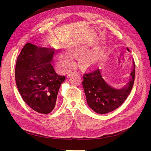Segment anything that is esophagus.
<instances>
[{"label": "esophagus", "mask_w": 151, "mask_h": 151, "mask_svg": "<svg viewBox=\"0 0 151 151\" xmlns=\"http://www.w3.org/2000/svg\"><path fill=\"white\" fill-rule=\"evenodd\" d=\"M72 73H74V72H70V73H68V77H70V75L72 74Z\"/></svg>", "instance_id": "obj_1"}]
</instances>
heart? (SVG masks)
Here are the masks:
<instances>
[{"instance_id":"1","label":"heart","mask_w":151,"mask_h":151,"mask_svg":"<svg viewBox=\"0 0 151 151\" xmlns=\"http://www.w3.org/2000/svg\"><path fill=\"white\" fill-rule=\"evenodd\" d=\"M70 52L72 55H76L81 53L82 52V50L81 49H74L70 50ZM96 55H95L94 54H89L84 57L82 61H83L84 65H90L95 63V62L96 61ZM60 62L63 67L68 68L72 65V58L67 54H63L60 57Z\"/></svg>"}]
</instances>
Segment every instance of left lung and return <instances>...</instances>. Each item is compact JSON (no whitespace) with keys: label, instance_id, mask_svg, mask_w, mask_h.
I'll use <instances>...</instances> for the list:
<instances>
[{"label":"left lung","instance_id":"1","mask_svg":"<svg viewBox=\"0 0 151 151\" xmlns=\"http://www.w3.org/2000/svg\"><path fill=\"white\" fill-rule=\"evenodd\" d=\"M129 50V48H127ZM131 72L132 78L127 87L118 90L111 88L102 78L99 69H91L83 75V86L89 107L99 114L115 110L124 103L129 95L135 80V63Z\"/></svg>","mask_w":151,"mask_h":151}]
</instances>
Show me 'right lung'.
<instances>
[{"label":"right lung","instance_id":"right-lung-1","mask_svg":"<svg viewBox=\"0 0 151 151\" xmlns=\"http://www.w3.org/2000/svg\"><path fill=\"white\" fill-rule=\"evenodd\" d=\"M54 49L28 43L16 61V83L24 102L35 111L48 114L55 106L59 88L65 79L55 71Z\"/></svg>","mask_w":151,"mask_h":151}]
</instances>
